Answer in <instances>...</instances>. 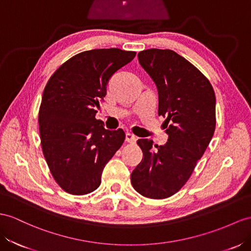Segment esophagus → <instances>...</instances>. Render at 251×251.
<instances>
[{
  "mask_svg": "<svg viewBox=\"0 0 251 251\" xmlns=\"http://www.w3.org/2000/svg\"><path fill=\"white\" fill-rule=\"evenodd\" d=\"M126 141L128 143H134L137 141V138L133 136L132 133H129V132H127L126 133Z\"/></svg>",
  "mask_w": 251,
  "mask_h": 251,
  "instance_id": "34e87169",
  "label": "esophagus"
}]
</instances>
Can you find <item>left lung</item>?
<instances>
[{
    "label": "left lung",
    "instance_id": "8db88e82",
    "mask_svg": "<svg viewBox=\"0 0 251 251\" xmlns=\"http://www.w3.org/2000/svg\"><path fill=\"white\" fill-rule=\"evenodd\" d=\"M138 59L158 88V114L165 118L169 139L163 146L137 141L143 159L130 180L142 196L164 199L187 183L213 137L215 93L207 77L174 50H144Z\"/></svg>",
    "mask_w": 251,
    "mask_h": 251
}]
</instances>
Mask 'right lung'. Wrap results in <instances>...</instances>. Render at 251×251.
<instances>
[{
	"label": "right lung",
	"instance_id": "right-lung-1",
	"mask_svg": "<svg viewBox=\"0 0 251 251\" xmlns=\"http://www.w3.org/2000/svg\"><path fill=\"white\" fill-rule=\"evenodd\" d=\"M136 54L115 48L85 50L63 62L44 88L38 117L42 151L54 180L69 194L98 189L105 165L124 143L125 132L105 129L94 107L111 76Z\"/></svg>",
	"mask_w": 251,
	"mask_h": 251
}]
</instances>
